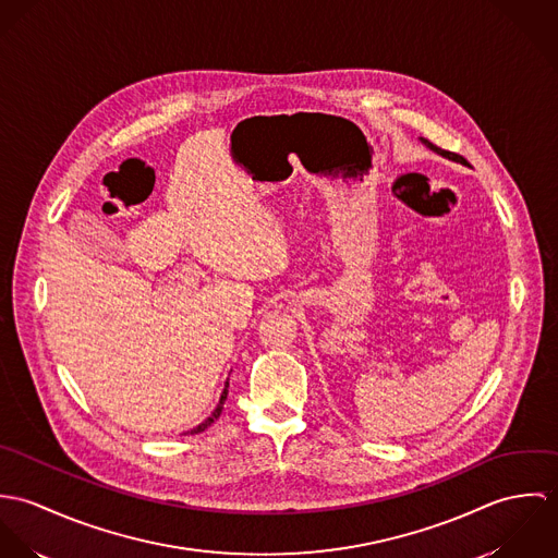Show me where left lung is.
<instances>
[{"instance_id": "left-lung-1", "label": "left lung", "mask_w": 558, "mask_h": 558, "mask_svg": "<svg viewBox=\"0 0 558 558\" xmlns=\"http://www.w3.org/2000/svg\"><path fill=\"white\" fill-rule=\"evenodd\" d=\"M421 142H423V144H425V146H427V148H429V150H434V153H436V155H440V157H445V159L456 160V162H462V165H469V162H466V159H464V157H460V155H456V153H449V150H442V148H438V146H434V144H432V142H427V140H423V137H421Z\"/></svg>"}]
</instances>
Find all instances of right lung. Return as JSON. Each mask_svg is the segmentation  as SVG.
<instances>
[{"instance_id": "add662e5", "label": "right lung", "mask_w": 558, "mask_h": 558, "mask_svg": "<svg viewBox=\"0 0 558 558\" xmlns=\"http://www.w3.org/2000/svg\"><path fill=\"white\" fill-rule=\"evenodd\" d=\"M228 387H230V383H226V389H223V393H221V399H219V405L215 408V412L206 418V421H202L197 427H193L191 432H186V434H199V432H204L206 427H210L213 423H215V418H219L221 416V410H223V403H226V399H228Z\"/></svg>"}]
</instances>
